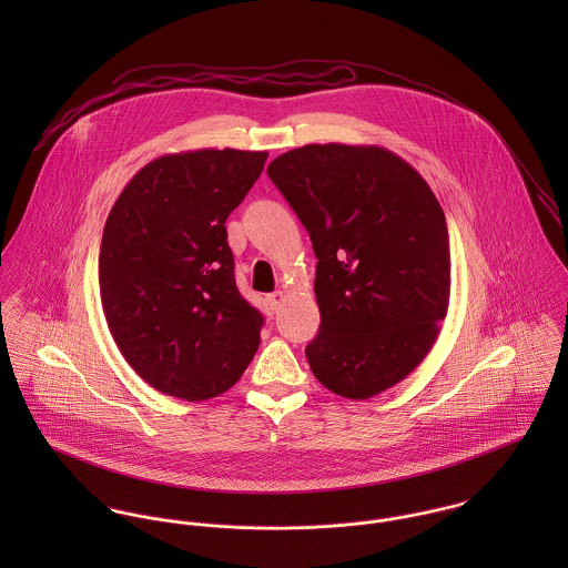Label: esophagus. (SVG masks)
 Masks as SVG:
<instances>
[{"label":"esophagus","instance_id":"1","mask_svg":"<svg viewBox=\"0 0 568 568\" xmlns=\"http://www.w3.org/2000/svg\"><path fill=\"white\" fill-rule=\"evenodd\" d=\"M284 300H286V293H284V291H275V293H271V295L266 297V302H268V306H271L273 313L280 311V306L284 304Z\"/></svg>","mask_w":568,"mask_h":568}]
</instances>
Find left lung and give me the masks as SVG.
<instances>
[{
  "label": "left lung",
  "instance_id": "left-lung-1",
  "mask_svg": "<svg viewBox=\"0 0 568 568\" xmlns=\"http://www.w3.org/2000/svg\"><path fill=\"white\" fill-rule=\"evenodd\" d=\"M311 234L320 334L306 358L336 396L398 385L437 341L450 300L446 216L422 174L381 146L308 144L266 168Z\"/></svg>",
  "mask_w": 568,
  "mask_h": 568
}]
</instances>
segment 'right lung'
<instances>
[{"label":"right lung","instance_id":"add662e5","mask_svg":"<svg viewBox=\"0 0 568 568\" xmlns=\"http://www.w3.org/2000/svg\"><path fill=\"white\" fill-rule=\"evenodd\" d=\"M268 153L201 149L146 163L104 223L98 280L113 341L165 396L225 394L248 367L262 315L234 280L225 221Z\"/></svg>","mask_w":568,"mask_h":568}]
</instances>
